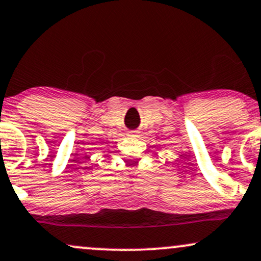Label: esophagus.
I'll use <instances>...</instances> for the list:
<instances>
[{"instance_id": "34e87169", "label": "esophagus", "mask_w": 261, "mask_h": 261, "mask_svg": "<svg viewBox=\"0 0 261 261\" xmlns=\"http://www.w3.org/2000/svg\"><path fill=\"white\" fill-rule=\"evenodd\" d=\"M128 136H134V137H137L139 136V134H140V131L139 130H130L128 131Z\"/></svg>"}]
</instances>
